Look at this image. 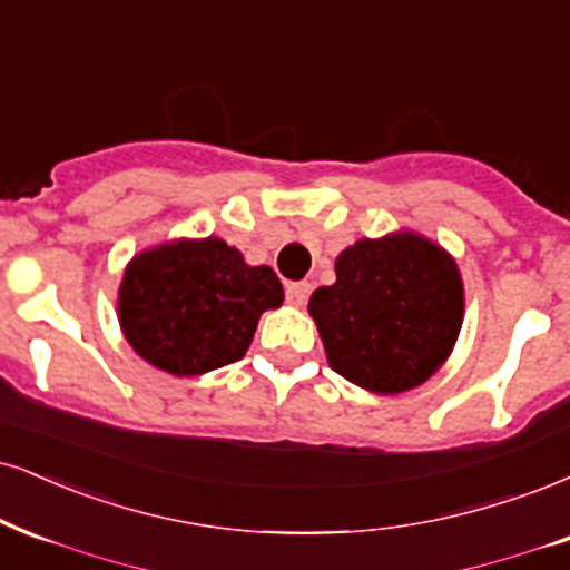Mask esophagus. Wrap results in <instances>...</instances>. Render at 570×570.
I'll return each mask as SVG.
<instances>
[{"instance_id":"obj_1","label":"esophagus","mask_w":570,"mask_h":570,"mask_svg":"<svg viewBox=\"0 0 570 570\" xmlns=\"http://www.w3.org/2000/svg\"><path fill=\"white\" fill-rule=\"evenodd\" d=\"M308 291H312V287H308V283H291L285 287V296H287V304L291 306H296V308H301L306 304V298H308Z\"/></svg>"}]
</instances>
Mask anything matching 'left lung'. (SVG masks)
I'll list each match as a JSON object with an SVG mask.
<instances>
[{
	"label": "left lung",
	"mask_w": 570,
	"mask_h": 570,
	"mask_svg": "<svg viewBox=\"0 0 570 570\" xmlns=\"http://www.w3.org/2000/svg\"><path fill=\"white\" fill-rule=\"evenodd\" d=\"M327 364L364 391L423 385L449 360L465 317L454 256L412 229L362 237L335 258V283L308 298Z\"/></svg>",
	"instance_id": "left-lung-1"
}]
</instances>
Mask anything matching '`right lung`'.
<instances>
[{"label": "right lung", "mask_w": 570, "mask_h": 570, "mask_svg": "<svg viewBox=\"0 0 570 570\" xmlns=\"http://www.w3.org/2000/svg\"><path fill=\"white\" fill-rule=\"evenodd\" d=\"M283 301L272 266L245 264L222 237H177L126 264L118 325L147 364L193 377L243 360L262 314Z\"/></svg>", "instance_id": "1"}]
</instances>
